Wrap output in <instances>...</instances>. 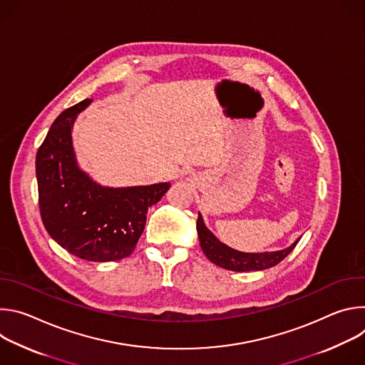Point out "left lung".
<instances>
[{
    "label": "left lung",
    "instance_id": "8db88e82",
    "mask_svg": "<svg viewBox=\"0 0 365 365\" xmlns=\"http://www.w3.org/2000/svg\"><path fill=\"white\" fill-rule=\"evenodd\" d=\"M197 237L205 255L211 259V262L222 269L232 270V272H259L279 264L284 257H287L300 238H297L290 247L279 251H266V252H242L228 247L227 244L221 242L212 231L207 230L203 222L200 212L197 214L196 222Z\"/></svg>",
    "mask_w": 365,
    "mask_h": 365
}]
</instances>
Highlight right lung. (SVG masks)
Instances as JSON below:
<instances>
[{
	"mask_svg": "<svg viewBox=\"0 0 365 365\" xmlns=\"http://www.w3.org/2000/svg\"><path fill=\"white\" fill-rule=\"evenodd\" d=\"M92 99L63 111L36 155L40 214L48 235L68 252L95 263L128 257L143 234L148 207L170 183L111 187L95 182L76 160L72 130Z\"/></svg>",
	"mask_w": 365,
	"mask_h": 365,
	"instance_id": "obj_1",
	"label": "right lung"
}]
</instances>
